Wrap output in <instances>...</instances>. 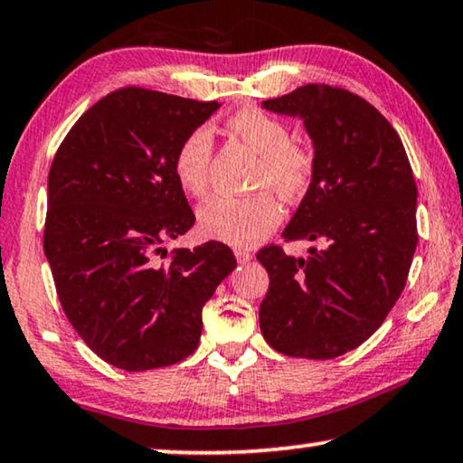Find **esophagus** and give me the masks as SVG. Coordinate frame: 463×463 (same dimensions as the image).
I'll list each match as a JSON object with an SVG mask.
<instances>
[{
    "instance_id": "1",
    "label": "esophagus",
    "mask_w": 463,
    "mask_h": 463,
    "mask_svg": "<svg viewBox=\"0 0 463 463\" xmlns=\"http://www.w3.org/2000/svg\"><path fill=\"white\" fill-rule=\"evenodd\" d=\"M234 255H237L239 264H247V261H251V258H253V253L247 251V250H237V251H234Z\"/></svg>"
}]
</instances>
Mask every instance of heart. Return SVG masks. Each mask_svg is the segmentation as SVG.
Segmentation results:
<instances>
[{
	"label": "heart",
	"instance_id": "heart-1",
	"mask_svg": "<svg viewBox=\"0 0 463 463\" xmlns=\"http://www.w3.org/2000/svg\"><path fill=\"white\" fill-rule=\"evenodd\" d=\"M226 128L258 154L251 172V195H218L199 210V229L205 237L234 247L258 243L280 222V205L270 191L285 202L307 195L316 175L312 143L295 141L291 127L260 108H241L226 118ZM213 139L208 127L189 130L178 143L172 160L175 178L184 193L203 197L210 187Z\"/></svg>",
	"mask_w": 463,
	"mask_h": 463
}]
</instances>
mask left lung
Masks as SVG:
<instances>
[{
	"label": "left lung",
	"instance_id": "left-lung-1",
	"mask_svg": "<svg viewBox=\"0 0 463 463\" xmlns=\"http://www.w3.org/2000/svg\"><path fill=\"white\" fill-rule=\"evenodd\" d=\"M299 116L316 149V175L285 241H320L309 258L280 245L258 251L270 276L260 328L272 349L333 360L376 333L408 282L418 245L416 181L391 122L343 87L303 85L264 101Z\"/></svg>",
	"mask_w": 463,
	"mask_h": 463
}]
</instances>
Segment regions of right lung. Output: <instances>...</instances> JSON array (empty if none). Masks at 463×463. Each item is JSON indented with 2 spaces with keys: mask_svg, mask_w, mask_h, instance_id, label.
I'll return each instance as SVG.
<instances>
[{
  "mask_svg": "<svg viewBox=\"0 0 463 463\" xmlns=\"http://www.w3.org/2000/svg\"><path fill=\"white\" fill-rule=\"evenodd\" d=\"M216 108L122 87L89 108L55 151L43 250L68 322L116 368L189 357L205 301L237 266L218 241L164 250L195 224L172 170L175 151Z\"/></svg>",
  "mask_w": 463,
  "mask_h": 463,
  "instance_id": "1",
  "label": "right lung"
}]
</instances>
